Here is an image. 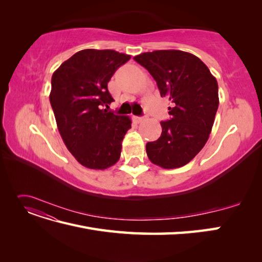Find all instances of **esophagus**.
I'll list each match as a JSON object with an SVG mask.
<instances>
[{"label": "esophagus", "mask_w": 262, "mask_h": 262, "mask_svg": "<svg viewBox=\"0 0 262 262\" xmlns=\"http://www.w3.org/2000/svg\"><path fill=\"white\" fill-rule=\"evenodd\" d=\"M144 119H145L144 117H134V120H136L138 123L144 121Z\"/></svg>", "instance_id": "34e87169"}]
</instances>
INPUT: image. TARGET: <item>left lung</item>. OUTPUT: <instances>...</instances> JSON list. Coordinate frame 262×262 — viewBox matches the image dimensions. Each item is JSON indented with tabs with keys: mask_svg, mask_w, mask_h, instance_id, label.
<instances>
[{
	"mask_svg": "<svg viewBox=\"0 0 262 262\" xmlns=\"http://www.w3.org/2000/svg\"><path fill=\"white\" fill-rule=\"evenodd\" d=\"M154 77L162 97H167L170 120L162 134L146 144L149 161L165 169L193 160L207 143L219 107V86L209 68L194 54L156 50L134 57Z\"/></svg>",
	"mask_w": 262,
	"mask_h": 262,
	"instance_id": "8db88e82",
	"label": "left lung"
}]
</instances>
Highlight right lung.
Returning <instances> with one entry per match:
<instances>
[{"mask_svg": "<svg viewBox=\"0 0 262 262\" xmlns=\"http://www.w3.org/2000/svg\"><path fill=\"white\" fill-rule=\"evenodd\" d=\"M130 58L115 50L85 49L52 75L49 98L58 130L71 154L87 168L106 169L120 158L131 119L102 107L114 101L108 82Z\"/></svg>", "mask_w": 262, "mask_h": 262, "instance_id": "add662e5", "label": "right lung"}]
</instances>
